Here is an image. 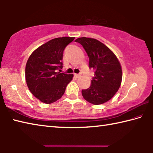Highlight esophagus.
Returning <instances> with one entry per match:
<instances>
[{"label":"esophagus","instance_id":"obj_1","mask_svg":"<svg viewBox=\"0 0 153 153\" xmlns=\"http://www.w3.org/2000/svg\"><path fill=\"white\" fill-rule=\"evenodd\" d=\"M74 76L76 77H78L80 76L79 74H74Z\"/></svg>","mask_w":153,"mask_h":153}]
</instances>
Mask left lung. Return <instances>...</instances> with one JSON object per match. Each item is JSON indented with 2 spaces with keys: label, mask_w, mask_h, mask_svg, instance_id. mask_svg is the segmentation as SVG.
<instances>
[{
  "label": "left lung",
  "mask_w": 153,
  "mask_h": 153,
  "mask_svg": "<svg viewBox=\"0 0 153 153\" xmlns=\"http://www.w3.org/2000/svg\"><path fill=\"white\" fill-rule=\"evenodd\" d=\"M82 45L89 57V67L94 77L88 89L82 90L83 97L93 105L103 104L120 88L122 70L117 56L104 44L94 38L82 37L76 40Z\"/></svg>",
  "instance_id": "1"
}]
</instances>
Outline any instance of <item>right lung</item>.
<instances>
[{
    "label": "right lung",
    "instance_id": "obj_1",
    "mask_svg": "<svg viewBox=\"0 0 153 153\" xmlns=\"http://www.w3.org/2000/svg\"><path fill=\"white\" fill-rule=\"evenodd\" d=\"M74 37L56 38L44 44L33 52L25 66V79L32 94L46 104L62 97L73 74L61 73L63 51Z\"/></svg>",
    "mask_w": 153,
    "mask_h": 153
}]
</instances>
